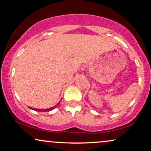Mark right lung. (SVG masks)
Segmentation results:
<instances>
[{
	"label": "right lung",
	"instance_id": "1",
	"mask_svg": "<svg viewBox=\"0 0 151 151\" xmlns=\"http://www.w3.org/2000/svg\"><path fill=\"white\" fill-rule=\"evenodd\" d=\"M58 105H56L55 106H54V107H52V108H50V109H32V108H30V109H33V110H35V111H50L52 110V109H55V107H56Z\"/></svg>",
	"mask_w": 151,
	"mask_h": 151
}]
</instances>
